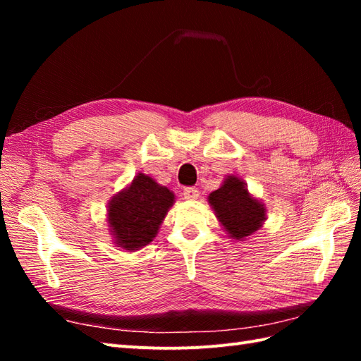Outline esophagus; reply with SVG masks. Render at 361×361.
Wrapping results in <instances>:
<instances>
[{"instance_id":"1","label":"esophagus","mask_w":361,"mask_h":361,"mask_svg":"<svg viewBox=\"0 0 361 361\" xmlns=\"http://www.w3.org/2000/svg\"><path fill=\"white\" fill-rule=\"evenodd\" d=\"M183 195H185V198H188V200H195V198H198V189L197 188H185L183 189Z\"/></svg>"}]
</instances>
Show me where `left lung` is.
Instances as JSON below:
<instances>
[{
	"instance_id": "1",
	"label": "left lung",
	"mask_w": 361,
	"mask_h": 361,
	"mask_svg": "<svg viewBox=\"0 0 361 361\" xmlns=\"http://www.w3.org/2000/svg\"><path fill=\"white\" fill-rule=\"evenodd\" d=\"M209 203L233 239L248 237L262 226L265 209L237 176H228L224 186L209 195Z\"/></svg>"
}]
</instances>
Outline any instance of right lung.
Wrapping results in <instances>:
<instances>
[{
  "label": "right lung",
  "mask_w": 361,
  "mask_h": 361,
  "mask_svg": "<svg viewBox=\"0 0 361 361\" xmlns=\"http://www.w3.org/2000/svg\"><path fill=\"white\" fill-rule=\"evenodd\" d=\"M172 203L171 190L147 175H137L132 186L110 203L109 221L118 245L128 251L145 247L158 233Z\"/></svg>",
  "instance_id": "right-lung-1"
}]
</instances>
